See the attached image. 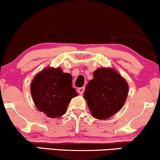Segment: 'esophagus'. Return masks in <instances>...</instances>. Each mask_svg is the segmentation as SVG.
I'll return each mask as SVG.
<instances>
[{
	"label": "esophagus",
	"mask_w": 160,
	"mask_h": 160,
	"mask_svg": "<svg viewBox=\"0 0 160 160\" xmlns=\"http://www.w3.org/2000/svg\"><path fill=\"white\" fill-rule=\"evenodd\" d=\"M84 90H85L84 87H80V88H79L78 89V92H79V94H83V92H84Z\"/></svg>",
	"instance_id": "1"
}]
</instances>
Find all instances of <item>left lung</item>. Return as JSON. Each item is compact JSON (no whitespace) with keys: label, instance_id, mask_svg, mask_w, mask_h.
<instances>
[{"label":"left lung","instance_id":"left-lung-1","mask_svg":"<svg viewBox=\"0 0 160 160\" xmlns=\"http://www.w3.org/2000/svg\"><path fill=\"white\" fill-rule=\"evenodd\" d=\"M87 84L84 98L92 116L99 120L112 117L126 100L128 86L120 74L112 68H98Z\"/></svg>","mask_w":160,"mask_h":160}]
</instances>
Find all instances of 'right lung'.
<instances>
[{
    "label": "right lung",
    "mask_w": 160,
    "mask_h": 160,
    "mask_svg": "<svg viewBox=\"0 0 160 160\" xmlns=\"http://www.w3.org/2000/svg\"><path fill=\"white\" fill-rule=\"evenodd\" d=\"M31 94L38 110L52 118L65 114L71 99L78 95L71 74L60 68H46L38 74L32 82Z\"/></svg>",
    "instance_id": "right-lung-1"
}]
</instances>
